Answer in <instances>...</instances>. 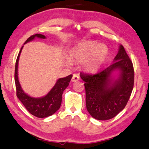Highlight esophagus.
I'll return each mask as SVG.
<instances>
[{
	"mask_svg": "<svg viewBox=\"0 0 149 149\" xmlns=\"http://www.w3.org/2000/svg\"><path fill=\"white\" fill-rule=\"evenodd\" d=\"M78 80H79V76L77 74H74L73 75V77L72 78V81L73 82L77 81Z\"/></svg>",
	"mask_w": 149,
	"mask_h": 149,
	"instance_id": "34e87169",
	"label": "esophagus"
}]
</instances>
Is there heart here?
Segmentation results:
<instances>
[{
	"label": "heart",
	"instance_id": "1",
	"mask_svg": "<svg viewBox=\"0 0 149 149\" xmlns=\"http://www.w3.org/2000/svg\"><path fill=\"white\" fill-rule=\"evenodd\" d=\"M108 54L104 45H99L93 41H87L73 48L71 56L78 62H84V66L89 71H95L101 66Z\"/></svg>",
	"mask_w": 149,
	"mask_h": 149
}]
</instances>
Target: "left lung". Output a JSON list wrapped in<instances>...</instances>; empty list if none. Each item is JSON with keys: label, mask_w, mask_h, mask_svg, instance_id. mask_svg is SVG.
I'll use <instances>...</instances> for the list:
<instances>
[{"label": "left lung", "mask_w": 149, "mask_h": 149, "mask_svg": "<svg viewBox=\"0 0 149 149\" xmlns=\"http://www.w3.org/2000/svg\"><path fill=\"white\" fill-rule=\"evenodd\" d=\"M114 63L96 74L81 72L86 93V107L90 115L96 120L112 119L127 104L134 85V70L132 60L120 45ZM120 72L118 79L112 80L111 74Z\"/></svg>", "instance_id": "left-lung-1"}]
</instances>
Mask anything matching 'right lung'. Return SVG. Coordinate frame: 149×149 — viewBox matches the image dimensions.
<instances>
[{"label":"right lung","mask_w":149,"mask_h":149,"mask_svg":"<svg viewBox=\"0 0 149 149\" xmlns=\"http://www.w3.org/2000/svg\"><path fill=\"white\" fill-rule=\"evenodd\" d=\"M35 37H38L40 39L46 38V37L43 35L35 34L29 37L24 44L33 40ZM23 47L21 48L18 56L17 57L16 65H15L14 79L16 88V95L30 114L40 118L49 117L54 114L60 108L62 102L63 92L65 89V88L68 86L70 80L72 77V75L71 74L65 77L60 78L59 79H58L54 86L45 97L41 98H33L30 97L26 93H25L24 91L22 89L21 85H20L18 80V75H17L19 58Z\"/></svg>","instance_id":"obj_1"}]
</instances>
